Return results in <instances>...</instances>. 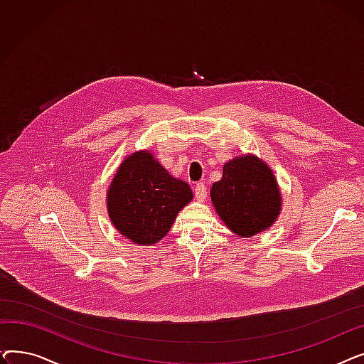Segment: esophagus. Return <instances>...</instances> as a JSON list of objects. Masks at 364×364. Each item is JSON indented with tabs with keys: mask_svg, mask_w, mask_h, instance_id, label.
Instances as JSON below:
<instances>
[{
	"mask_svg": "<svg viewBox=\"0 0 364 364\" xmlns=\"http://www.w3.org/2000/svg\"><path fill=\"white\" fill-rule=\"evenodd\" d=\"M193 192H195L196 200L203 202V200L206 199V187H205L203 183H198V184L195 186V188H193Z\"/></svg>",
	"mask_w": 364,
	"mask_h": 364,
	"instance_id": "obj_1",
	"label": "esophagus"
}]
</instances>
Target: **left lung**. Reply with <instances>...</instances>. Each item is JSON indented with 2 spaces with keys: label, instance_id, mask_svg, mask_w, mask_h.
Listing matches in <instances>:
<instances>
[{
  "label": "left lung",
  "instance_id": "obj_1",
  "mask_svg": "<svg viewBox=\"0 0 364 364\" xmlns=\"http://www.w3.org/2000/svg\"><path fill=\"white\" fill-rule=\"evenodd\" d=\"M211 200L233 233L251 237L267 230L279 217L282 195L272 168L254 155L233 158L211 187Z\"/></svg>",
  "mask_w": 364,
  "mask_h": 364
}]
</instances>
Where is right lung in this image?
I'll return each mask as SVG.
<instances>
[{"label":"right lung","mask_w":364,"mask_h":364,"mask_svg":"<svg viewBox=\"0 0 364 364\" xmlns=\"http://www.w3.org/2000/svg\"><path fill=\"white\" fill-rule=\"evenodd\" d=\"M193 199L192 188L174 178L147 150L119 165L107 190V213L117 230L136 245H155Z\"/></svg>","instance_id":"add662e5"}]
</instances>
